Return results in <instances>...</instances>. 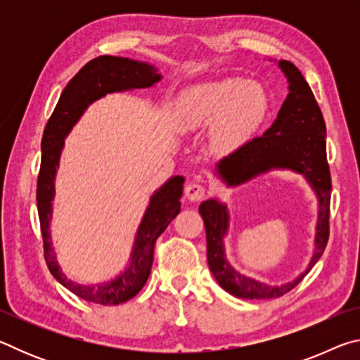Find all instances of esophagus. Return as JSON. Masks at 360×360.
I'll return each instance as SVG.
<instances>
[{"label": "esophagus", "instance_id": "esophagus-1", "mask_svg": "<svg viewBox=\"0 0 360 360\" xmlns=\"http://www.w3.org/2000/svg\"><path fill=\"white\" fill-rule=\"evenodd\" d=\"M206 195V188L202 184H197V182H188L186 186V197L191 202H200L203 200Z\"/></svg>", "mask_w": 360, "mask_h": 360}]
</instances>
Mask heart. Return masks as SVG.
Wrapping results in <instances>:
<instances>
[{
    "mask_svg": "<svg viewBox=\"0 0 360 360\" xmlns=\"http://www.w3.org/2000/svg\"><path fill=\"white\" fill-rule=\"evenodd\" d=\"M264 109V95L241 79H221L195 85L181 95L179 111L187 125L211 124L219 119L217 136L233 138Z\"/></svg>",
    "mask_w": 360,
    "mask_h": 360,
    "instance_id": "heart-1",
    "label": "heart"
}]
</instances>
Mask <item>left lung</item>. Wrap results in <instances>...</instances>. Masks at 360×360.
<instances>
[{"instance_id":"8db88e82","label":"left lung","mask_w":360,"mask_h":360,"mask_svg":"<svg viewBox=\"0 0 360 360\" xmlns=\"http://www.w3.org/2000/svg\"><path fill=\"white\" fill-rule=\"evenodd\" d=\"M278 66L288 77L289 94L276 120L264 135L249 139L230 155L224 157L216 165V173L229 187L245 184L270 169H292L307 178L319 203L314 252L307 270L292 281L279 285H270L241 275L225 257L224 236L229 230L227 205L211 198L198 208L206 229V255L211 273L224 290L248 300L276 298L288 294L321 259L328 241L332 181L326 154V122L300 70L288 60H279Z\"/></svg>"}]
</instances>
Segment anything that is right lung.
I'll return each instance as SVG.
<instances>
[{
	"label": "right lung",
	"mask_w": 360,
	"mask_h": 360,
	"mask_svg": "<svg viewBox=\"0 0 360 360\" xmlns=\"http://www.w3.org/2000/svg\"><path fill=\"white\" fill-rule=\"evenodd\" d=\"M160 79L162 75L157 68L149 63L136 62V60L112 56H101L90 60L71 79L60 95V100L42 135L36 202H38L42 243H44V259L52 276L72 294L87 302L120 304L130 300L143 289L150 275L155 241L181 211L179 200L184 178L173 176L150 197V203L136 231L130 265L125 268V271L108 283L95 285L75 283L66 278L60 268L51 243V231H49V224L52 219V200L56 193L53 181H56L65 138L94 101L103 98L106 94L152 87Z\"/></svg>",
	"instance_id": "add662e5"
}]
</instances>
